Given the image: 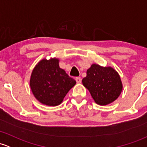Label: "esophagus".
<instances>
[{"label":"esophagus","instance_id":"34e87169","mask_svg":"<svg viewBox=\"0 0 147 147\" xmlns=\"http://www.w3.org/2000/svg\"><path fill=\"white\" fill-rule=\"evenodd\" d=\"M75 80H76L77 83H78V84H80V83H81L82 79H81V78H80V77H78V78H75Z\"/></svg>","mask_w":147,"mask_h":147}]
</instances>
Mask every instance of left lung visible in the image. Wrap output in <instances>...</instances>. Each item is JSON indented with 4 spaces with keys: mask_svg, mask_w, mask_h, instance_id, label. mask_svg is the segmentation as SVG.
<instances>
[{
    "mask_svg": "<svg viewBox=\"0 0 147 147\" xmlns=\"http://www.w3.org/2000/svg\"><path fill=\"white\" fill-rule=\"evenodd\" d=\"M82 84L90 92L96 103L110 104L118 98L123 90L120 75L112 67L92 64L86 70Z\"/></svg>",
    "mask_w": 147,
    "mask_h": 147,
    "instance_id": "1",
    "label": "left lung"
}]
</instances>
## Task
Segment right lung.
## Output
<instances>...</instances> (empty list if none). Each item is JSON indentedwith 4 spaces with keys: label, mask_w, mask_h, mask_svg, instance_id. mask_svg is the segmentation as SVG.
I'll return each mask as SVG.
<instances>
[{
    "label": "right lung",
    "mask_w": 147,
    "mask_h": 147,
    "mask_svg": "<svg viewBox=\"0 0 147 147\" xmlns=\"http://www.w3.org/2000/svg\"><path fill=\"white\" fill-rule=\"evenodd\" d=\"M76 84L74 79L59 67V59L44 58L36 65L31 75L29 85L35 98L42 104L56 106Z\"/></svg>",
    "instance_id": "add662e5"
}]
</instances>
